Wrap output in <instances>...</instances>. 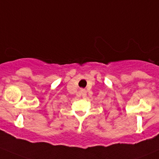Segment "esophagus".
<instances>
[{"label": "esophagus", "mask_w": 159, "mask_h": 159, "mask_svg": "<svg viewBox=\"0 0 159 159\" xmlns=\"http://www.w3.org/2000/svg\"><path fill=\"white\" fill-rule=\"evenodd\" d=\"M80 93H81V94H82L83 97H85L86 95H87V91H86V90H84V89H81Z\"/></svg>", "instance_id": "obj_1"}]
</instances>
